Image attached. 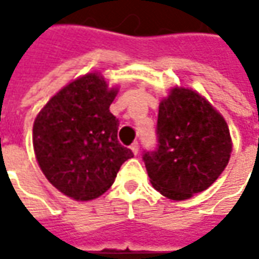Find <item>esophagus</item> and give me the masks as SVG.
<instances>
[{
    "label": "esophagus",
    "instance_id": "34e87169",
    "mask_svg": "<svg viewBox=\"0 0 259 259\" xmlns=\"http://www.w3.org/2000/svg\"><path fill=\"white\" fill-rule=\"evenodd\" d=\"M130 148H132V151H133V154H135V155H137V154H139V143H137V141H135V143L130 146Z\"/></svg>",
    "mask_w": 259,
    "mask_h": 259
}]
</instances>
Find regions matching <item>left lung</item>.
<instances>
[{
    "instance_id": "left-lung-1",
    "label": "left lung",
    "mask_w": 259,
    "mask_h": 259,
    "mask_svg": "<svg viewBox=\"0 0 259 259\" xmlns=\"http://www.w3.org/2000/svg\"><path fill=\"white\" fill-rule=\"evenodd\" d=\"M157 143L143 152V161L154 189L176 201L206 190L232 152L222 115L198 93L179 87L159 104Z\"/></svg>"
}]
</instances>
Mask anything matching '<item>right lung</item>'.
<instances>
[{"instance_id": "right-lung-1", "label": "right lung", "mask_w": 259, "mask_h": 259, "mask_svg": "<svg viewBox=\"0 0 259 259\" xmlns=\"http://www.w3.org/2000/svg\"><path fill=\"white\" fill-rule=\"evenodd\" d=\"M116 90L89 73L57 93L33 126L36 158L48 182L74 200H93L112 186L133 152L118 140L109 111Z\"/></svg>"}]
</instances>
